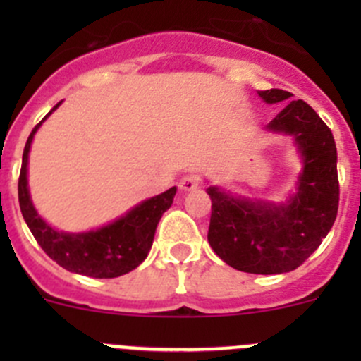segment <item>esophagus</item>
<instances>
[{
    "label": "esophagus",
    "instance_id": "obj_1",
    "mask_svg": "<svg viewBox=\"0 0 361 361\" xmlns=\"http://www.w3.org/2000/svg\"><path fill=\"white\" fill-rule=\"evenodd\" d=\"M199 187V178L195 174H187V176L181 178L180 188L183 192H192Z\"/></svg>",
    "mask_w": 361,
    "mask_h": 361
}]
</instances>
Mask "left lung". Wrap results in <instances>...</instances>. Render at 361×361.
<instances>
[{
  "label": "left lung",
  "instance_id": "left-lung-1",
  "mask_svg": "<svg viewBox=\"0 0 361 361\" xmlns=\"http://www.w3.org/2000/svg\"><path fill=\"white\" fill-rule=\"evenodd\" d=\"M264 103H288L286 90H258ZM271 134L292 137L302 169L283 201L246 197L218 185L211 197L207 241L238 271L283 274L307 260L332 228L338 209L337 148L332 130L307 103L290 101L265 126Z\"/></svg>",
  "mask_w": 361,
  "mask_h": 361
}]
</instances>
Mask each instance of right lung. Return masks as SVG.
I'll return each mask as SVG.
<instances>
[{
  "mask_svg": "<svg viewBox=\"0 0 361 361\" xmlns=\"http://www.w3.org/2000/svg\"><path fill=\"white\" fill-rule=\"evenodd\" d=\"M61 103H57L49 111V115L32 129L24 147L19 178L20 211L38 245L61 267L75 274L90 276V278H118L136 269L150 253L157 225L162 214L173 204L176 187H171L169 190L155 197L145 199L126 211L122 216L97 228L66 232L52 227L49 221L43 220L32 204L27 183V164L35 134L38 133L42 123L61 106Z\"/></svg>",
  "mask_w": 361,
  "mask_h": 361,
  "instance_id": "add662e5",
  "label": "right lung"
}]
</instances>
